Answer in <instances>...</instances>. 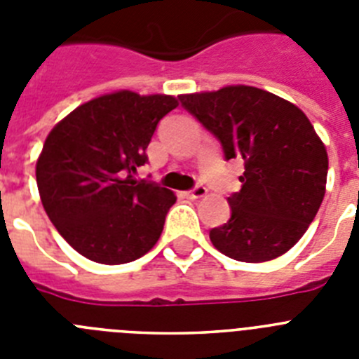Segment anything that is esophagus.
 Here are the masks:
<instances>
[{"label": "esophagus", "mask_w": 359, "mask_h": 359, "mask_svg": "<svg viewBox=\"0 0 359 359\" xmlns=\"http://www.w3.org/2000/svg\"><path fill=\"white\" fill-rule=\"evenodd\" d=\"M207 194H208V190L205 189V187H203V185L194 187V189L187 192V196H189L190 199H201V198H205V196H207Z\"/></svg>", "instance_id": "obj_1"}]
</instances>
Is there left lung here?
Masks as SVG:
<instances>
[{"mask_svg":"<svg viewBox=\"0 0 359 359\" xmlns=\"http://www.w3.org/2000/svg\"><path fill=\"white\" fill-rule=\"evenodd\" d=\"M180 100L217 136L226 160H244L243 189L228 198L231 217L212 228V244L241 262L284 255L315 219L327 183V151L306 113L244 84Z\"/></svg>","mask_w":359,"mask_h":359,"instance_id":"obj_1","label":"left lung"}]
</instances>
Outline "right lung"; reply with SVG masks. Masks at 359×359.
<instances>
[{
  "mask_svg": "<svg viewBox=\"0 0 359 359\" xmlns=\"http://www.w3.org/2000/svg\"><path fill=\"white\" fill-rule=\"evenodd\" d=\"M172 95L120 90L66 115L44 140L36 180L44 212L75 252L98 264L136 261L158 243L172 190L136 182Z\"/></svg>",
  "mask_w": 359,
  "mask_h": 359,
  "instance_id": "right-lung-1",
  "label": "right lung"
}]
</instances>
